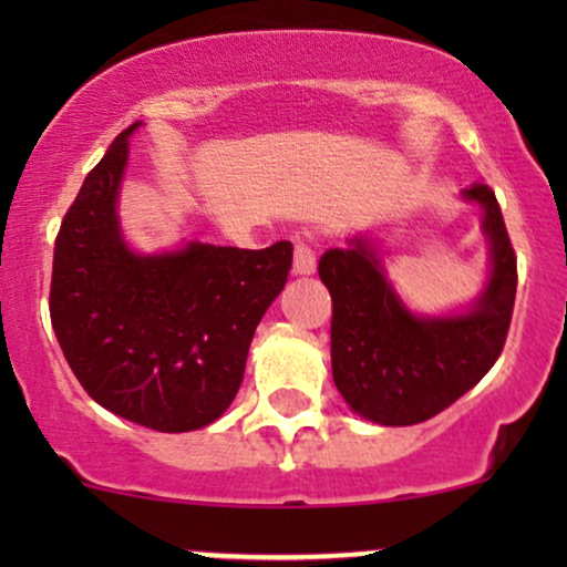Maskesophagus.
Here are the masks:
<instances>
[{"label": "esophagus", "instance_id": "esophagus-1", "mask_svg": "<svg viewBox=\"0 0 567 567\" xmlns=\"http://www.w3.org/2000/svg\"><path fill=\"white\" fill-rule=\"evenodd\" d=\"M317 269V258L311 245L306 239L298 237L296 239V252H292V275L296 277H306V275H315Z\"/></svg>", "mask_w": 567, "mask_h": 567}]
</instances>
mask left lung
<instances>
[{"label": "left lung", "mask_w": 567, "mask_h": 567, "mask_svg": "<svg viewBox=\"0 0 567 567\" xmlns=\"http://www.w3.org/2000/svg\"><path fill=\"white\" fill-rule=\"evenodd\" d=\"M483 207L491 275L470 309L421 317L386 277L375 243L349 239L320 258V279L333 298L330 357L347 405L381 426H410L453 405L496 365L509 333L517 258L491 186L461 192Z\"/></svg>", "instance_id": "8db88e82"}]
</instances>
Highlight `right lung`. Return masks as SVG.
<instances>
[{
    "mask_svg": "<svg viewBox=\"0 0 567 567\" xmlns=\"http://www.w3.org/2000/svg\"><path fill=\"white\" fill-rule=\"evenodd\" d=\"M141 125L116 135L63 218L50 320L97 405L154 432H194L237 396L258 322L288 282L292 245L135 252L116 199Z\"/></svg>",
    "mask_w": 567,
    "mask_h": 567,
    "instance_id": "add662e5",
    "label": "right lung"
}]
</instances>
